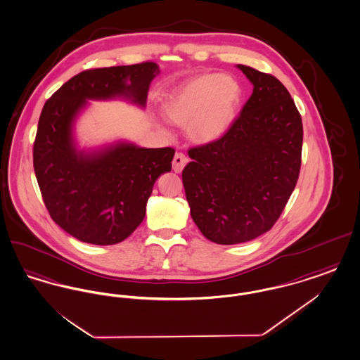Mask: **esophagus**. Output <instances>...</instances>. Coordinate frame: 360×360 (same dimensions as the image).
<instances>
[{
    "label": "esophagus",
    "mask_w": 360,
    "mask_h": 360,
    "mask_svg": "<svg viewBox=\"0 0 360 360\" xmlns=\"http://www.w3.org/2000/svg\"><path fill=\"white\" fill-rule=\"evenodd\" d=\"M188 159L184 154L178 153L174 156V160H172V170L175 172H181L184 170V167L188 165Z\"/></svg>",
    "instance_id": "34e87169"
}]
</instances>
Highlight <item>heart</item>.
Wrapping results in <instances>:
<instances>
[{
  "instance_id": "1",
  "label": "heart",
  "mask_w": 360,
  "mask_h": 360,
  "mask_svg": "<svg viewBox=\"0 0 360 360\" xmlns=\"http://www.w3.org/2000/svg\"><path fill=\"white\" fill-rule=\"evenodd\" d=\"M241 100L239 81L228 74H202L181 86L166 103L172 124L186 128L200 144L213 143L228 132Z\"/></svg>"
}]
</instances>
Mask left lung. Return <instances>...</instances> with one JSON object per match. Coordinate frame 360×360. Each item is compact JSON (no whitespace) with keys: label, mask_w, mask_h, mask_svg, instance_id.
Segmentation results:
<instances>
[{"label":"left lung","mask_w":360,"mask_h":360,"mask_svg":"<svg viewBox=\"0 0 360 360\" xmlns=\"http://www.w3.org/2000/svg\"><path fill=\"white\" fill-rule=\"evenodd\" d=\"M254 90L221 139L188 150L182 172L190 214L206 239L239 244L266 233L297 185L302 120L275 77L238 65Z\"/></svg>","instance_id":"1"}]
</instances>
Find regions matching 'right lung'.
<instances>
[{
	"instance_id": "1",
	"label": "right lung",
	"mask_w": 360,
	"mask_h": 360,
	"mask_svg": "<svg viewBox=\"0 0 360 360\" xmlns=\"http://www.w3.org/2000/svg\"><path fill=\"white\" fill-rule=\"evenodd\" d=\"M154 62L86 70L44 103L34 143V169L52 220L75 239L109 245L127 239L146 216L155 181L172 170L175 150L117 141L78 150L74 122L87 100L124 98L144 108Z\"/></svg>"
}]
</instances>
